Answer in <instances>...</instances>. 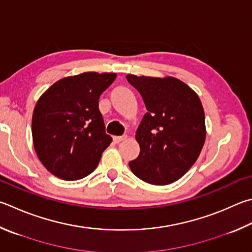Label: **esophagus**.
<instances>
[{"label": "esophagus", "mask_w": 252, "mask_h": 252, "mask_svg": "<svg viewBox=\"0 0 252 252\" xmlns=\"http://www.w3.org/2000/svg\"><path fill=\"white\" fill-rule=\"evenodd\" d=\"M126 138H127V135H121V136L114 135V136H113V142H114V143H119V142L126 140Z\"/></svg>", "instance_id": "esophagus-1"}]
</instances>
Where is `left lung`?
I'll return each instance as SVG.
<instances>
[{
	"label": "left lung",
	"mask_w": 252,
	"mask_h": 252,
	"mask_svg": "<svg viewBox=\"0 0 252 252\" xmlns=\"http://www.w3.org/2000/svg\"><path fill=\"white\" fill-rule=\"evenodd\" d=\"M143 98L146 112L135 132L140 154L129 163L134 175L152 185L175 182L193 166L206 139L198 94L182 80L126 75Z\"/></svg>",
	"instance_id": "1"
}]
</instances>
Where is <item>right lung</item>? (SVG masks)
<instances>
[{
  "label": "right lung",
  "instance_id": "obj_1",
  "mask_svg": "<svg viewBox=\"0 0 252 252\" xmlns=\"http://www.w3.org/2000/svg\"><path fill=\"white\" fill-rule=\"evenodd\" d=\"M116 77L94 71L65 77L39 97L32 135L39 161L53 175L76 181L97 168L112 141L104 131L99 97Z\"/></svg>",
  "mask_w": 252,
  "mask_h": 252
}]
</instances>
